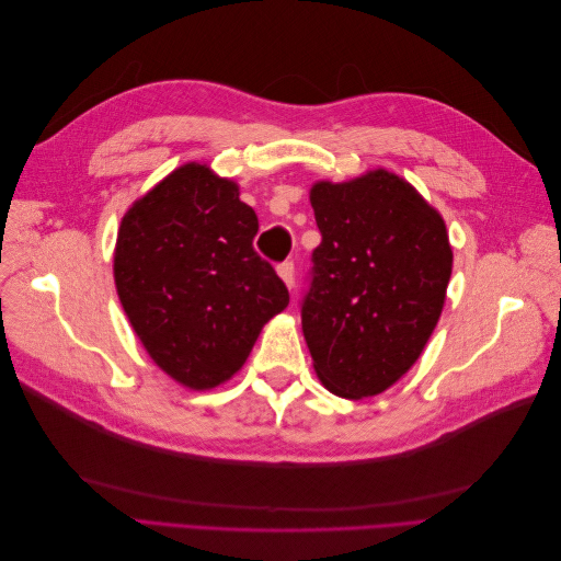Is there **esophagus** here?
<instances>
[{"instance_id":"obj_1","label":"esophagus","mask_w":561,"mask_h":561,"mask_svg":"<svg viewBox=\"0 0 561 561\" xmlns=\"http://www.w3.org/2000/svg\"><path fill=\"white\" fill-rule=\"evenodd\" d=\"M278 276H280L283 283L293 290V287H295V264H293V262L278 264Z\"/></svg>"}]
</instances>
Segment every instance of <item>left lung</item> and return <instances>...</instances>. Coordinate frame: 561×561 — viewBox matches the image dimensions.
<instances>
[{
    "instance_id": "1",
    "label": "left lung",
    "mask_w": 561,
    "mask_h": 561,
    "mask_svg": "<svg viewBox=\"0 0 561 561\" xmlns=\"http://www.w3.org/2000/svg\"><path fill=\"white\" fill-rule=\"evenodd\" d=\"M313 250L301 330L316 375L348 400L379 396L407 375L445 307L451 245L445 219L383 168L316 182Z\"/></svg>"
}]
</instances>
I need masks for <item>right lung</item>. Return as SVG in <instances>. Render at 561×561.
<instances>
[{
  "label": "right lung",
  "mask_w": 561,
  "mask_h": 561,
  "mask_svg": "<svg viewBox=\"0 0 561 561\" xmlns=\"http://www.w3.org/2000/svg\"><path fill=\"white\" fill-rule=\"evenodd\" d=\"M257 229L239 184L196 161L175 168L122 219L118 299L149 358L186 388L231 379L290 301L252 248Z\"/></svg>",
  "instance_id": "add662e5"
}]
</instances>
